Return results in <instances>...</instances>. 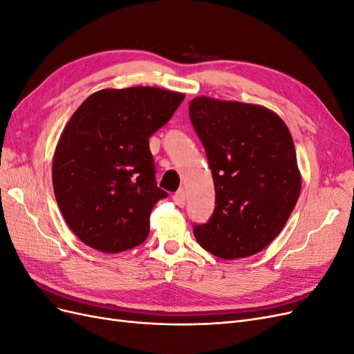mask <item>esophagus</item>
<instances>
[{
    "instance_id": "34e87169",
    "label": "esophagus",
    "mask_w": 354,
    "mask_h": 354,
    "mask_svg": "<svg viewBox=\"0 0 354 354\" xmlns=\"http://www.w3.org/2000/svg\"><path fill=\"white\" fill-rule=\"evenodd\" d=\"M173 199L178 203L180 207H183L185 203H186V195H185V190L183 189H180V190H177L176 194H174V196H173Z\"/></svg>"
}]
</instances>
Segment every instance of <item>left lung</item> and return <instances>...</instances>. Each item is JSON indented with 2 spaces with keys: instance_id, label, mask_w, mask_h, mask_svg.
Instances as JSON below:
<instances>
[{
  "instance_id": "left-lung-1",
  "label": "left lung",
  "mask_w": 354,
  "mask_h": 354,
  "mask_svg": "<svg viewBox=\"0 0 354 354\" xmlns=\"http://www.w3.org/2000/svg\"><path fill=\"white\" fill-rule=\"evenodd\" d=\"M189 115L216 189L211 218L194 226L198 243L224 260L260 252L281 233L301 190L291 133L257 104L196 97Z\"/></svg>"
}]
</instances>
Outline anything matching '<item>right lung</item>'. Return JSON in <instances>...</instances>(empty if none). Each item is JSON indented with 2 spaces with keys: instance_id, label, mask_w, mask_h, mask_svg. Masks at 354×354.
<instances>
[{
  "instance_id": "1",
  "label": "right lung",
  "mask_w": 354,
  "mask_h": 354,
  "mask_svg": "<svg viewBox=\"0 0 354 354\" xmlns=\"http://www.w3.org/2000/svg\"><path fill=\"white\" fill-rule=\"evenodd\" d=\"M185 94L156 87L102 90L75 111L53 159V187L68 226L91 248L122 252L146 241L156 202L149 138Z\"/></svg>"
}]
</instances>
